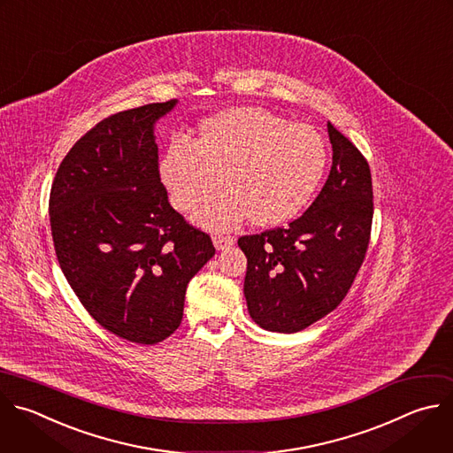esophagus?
<instances>
[{
  "label": "esophagus",
  "instance_id": "1",
  "mask_svg": "<svg viewBox=\"0 0 453 453\" xmlns=\"http://www.w3.org/2000/svg\"><path fill=\"white\" fill-rule=\"evenodd\" d=\"M233 243H234V238H233V236H226V234H217V236H213V245H215L217 250H226V249H229Z\"/></svg>",
  "mask_w": 453,
  "mask_h": 453
}]
</instances>
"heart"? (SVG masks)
<instances>
[{
  "label": "heart",
  "instance_id": "b5f03b06",
  "mask_svg": "<svg viewBox=\"0 0 453 453\" xmlns=\"http://www.w3.org/2000/svg\"><path fill=\"white\" fill-rule=\"evenodd\" d=\"M326 162L327 149L315 127L243 108L204 122L197 143L174 142L160 171L181 211L204 203L224 178L227 190L201 208L196 222L231 231L245 219L268 227L295 217L319 187Z\"/></svg>",
  "mask_w": 453,
  "mask_h": 453
}]
</instances>
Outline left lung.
<instances>
[{"label": "left lung", "mask_w": 453, "mask_h": 453, "mask_svg": "<svg viewBox=\"0 0 453 453\" xmlns=\"http://www.w3.org/2000/svg\"><path fill=\"white\" fill-rule=\"evenodd\" d=\"M333 167L313 204L286 227L238 240L247 256L243 293L252 320L298 333L340 306L368 249L373 190L366 158L327 124Z\"/></svg>", "instance_id": "8db88e82"}]
</instances>
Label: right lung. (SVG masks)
<instances>
[{"mask_svg":"<svg viewBox=\"0 0 453 453\" xmlns=\"http://www.w3.org/2000/svg\"><path fill=\"white\" fill-rule=\"evenodd\" d=\"M176 104L150 103L96 124L62 160L50 194L67 282L101 327L140 345L180 327L187 286L215 254L160 180L155 124Z\"/></svg>","mask_w":453,"mask_h":453,"instance_id":"1","label":"right lung"}]
</instances>
